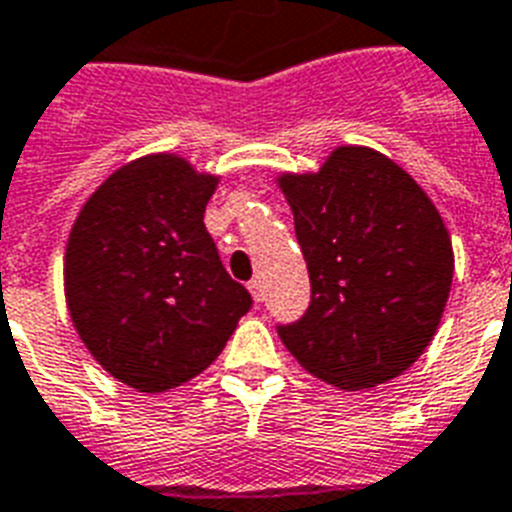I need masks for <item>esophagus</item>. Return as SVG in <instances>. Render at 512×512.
<instances>
[{
	"instance_id": "34e87169",
	"label": "esophagus",
	"mask_w": 512,
	"mask_h": 512,
	"mask_svg": "<svg viewBox=\"0 0 512 512\" xmlns=\"http://www.w3.org/2000/svg\"><path fill=\"white\" fill-rule=\"evenodd\" d=\"M247 289H249V294H252V299H255V302H263L265 289H263V281H260V278H252V281L247 284Z\"/></svg>"
}]
</instances>
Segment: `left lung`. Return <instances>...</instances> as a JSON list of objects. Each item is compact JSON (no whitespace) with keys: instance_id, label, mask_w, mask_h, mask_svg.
I'll return each mask as SVG.
<instances>
[{"instance_id":"obj_1","label":"left lung","mask_w":512,"mask_h":512,"mask_svg":"<svg viewBox=\"0 0 512 512\" xmlns=\"http://www.w3.org/2000/svg\"><path fill=\"white\" fill-rule=\"evenodd\" d=\"M278 186L310 273V307L278 326L297 363L339 389L392 381L423 355L450 297L455 255L413 176L368 147H336Z\"/></svg>"}]
</instances>
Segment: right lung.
I'll list each match as a JSON object with an SVG mask.
<instances>
[{"instance_id":"1","label":"right lung","mask_w":512,"mask_h":512,"mask_svg":"<svg viewBox=\"0 0 512 512\" xmlns=\"http://www.w3.org/2000/svg\"><path fill=\"white\" fill-rule=\"evenodd\" d=\"M218 176L178 155L118 168L81 207L65 299L81 342L136 392H168L223 352L252 297L205 228Z\"/></svg>"}]
</instances>
